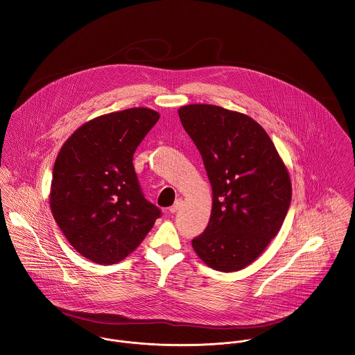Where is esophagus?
Masks as SVG:
<instances>
[{
  "mask_svg": "<svg viewBox=\"0 0 355 355\" xmlns=\"http://www.w3.org/2000/svg\"><path fill=\"white\" fill-rule=\"evenodd\" d=\"M181 207H182V200H177V201L170 207V214H175Z\"/></svg>",
  "mask_w": 355,
  "mask_h": 355,
  "instance_id": "34e87169",
  "label": "esophagus"
}]
</instances>
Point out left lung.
<instances>
[{
	"instance_id": "obj_1",
	"label": "left lung",
	"mask_w": 355,
	"mask_h": 355,
	"mask_svg": "<svg viewBox=\"0 0 355 355\" xmlns=\"http://www.w3.org/2000/svg\"><path fill=\"white\" fill-rule=\"evenodd\" d=\"M178 114L212 187L211 218L193 250L218 272L242 270L281 230L292 198L289 171L266 131L245 113L191 104Z\"/></svg>"
}]
</instances>
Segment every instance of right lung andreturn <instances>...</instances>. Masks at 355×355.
I'll use <instances>...</instances> for the list:
<instances>
[{"mask_svg": "<svg viewBox=\"0 0 355 355\" xmlns=\"http://www.w3.org/2000/svg\"><path fill=\"white\" fill-rule=\"evenodd\" d=\"M159 120L150 108L94 117L69 137L55 161L50 208L82 257L112 265L128 257L161 211L140 191L134 153Z\"/></svg>", "mask_w": 355, "mask_h": 355, "instance_id": "1", "label": "right lung"}]
</instances>
